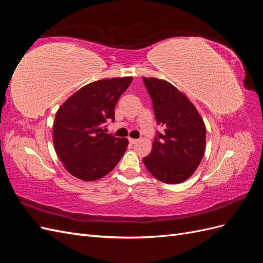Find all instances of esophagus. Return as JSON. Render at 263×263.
I'll use <instances>...</instances> for the list:
<instances>
[{
  "mask_svg": "<svg viewBox=\"0 0 263 263\" xmlns=\"http://www.w3.org/2000/svg\"><path fill=\"white\" fill-rule=\"evenodd\" d=\"M128 141L130 142V144H136L137 139H135V138H128Z\"/></svg>",
  "mask_w": 263,
  "mask_h": 263,
  "instance_id": "34e87169",
  "label": "esophagus"
}]
</instances>
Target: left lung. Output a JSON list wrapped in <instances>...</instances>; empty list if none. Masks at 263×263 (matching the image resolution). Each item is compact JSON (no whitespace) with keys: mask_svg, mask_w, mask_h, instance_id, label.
I'll return each mask as SVG.
<instances>
[{"mask_svg":"<svg viewBox=\"0 0 263 263\" xmlns=\"http://www.w3.org/2000/svg\"><path fill=\"white\" fill-rule=\"evenodd\" d=\"M153 101L158 125L153 150L144 158L148 171L159 181L176 184L187 180L205 153L206 128L201 115L176 86L156 78H142Z\"/></svg>","mask_w":263,"mask_h":263,"instance_id":"obj_1","label":"left lung"}]
</instances>
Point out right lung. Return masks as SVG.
<instances>
[{
  "label": "right lung",
  "mask_w": 263,
  "mask_h": 263,
  "mask_svg": "<svg viewBox=\"0 0 263 263\" xmlns=\"http://www.w3.org/2000/svg\"><path fill=\"white\" fill-rule=\"evenodd\" d=\"M133 78L103 79L77 91L59 107L53 123V145L69 173L83 181L106 176L121 160L127 138L106 134L115 105Z\"/></svg>",
  "instance_id": "add662e5"
}]
</instances>
